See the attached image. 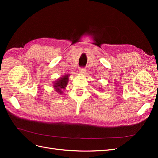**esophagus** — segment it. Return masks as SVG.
Instances as JSON below:
<instances>
[{"label": "esophagus", "mask_w": 158, "mask_h": 158, "mask_svg": "<svg viewBox=\"0 0 158 158\" xmlns=\"http://www.w3.org/2000/svg\"><path fill=\"white\" fill-rule=\"evenodd\" d=\"M86 72V69L84 68V67H81L79 69V73L81 74H84Z\"/></svg>", "instance_id": "esophagus-1"}]
</instances>
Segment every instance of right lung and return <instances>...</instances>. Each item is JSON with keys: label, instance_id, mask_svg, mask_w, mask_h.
<instances>
[{"label": "right lung", "instance_id": "1", "mask_svg": "<svg viewBox=\"0 0 158 158\" xmlns=\"http://www.w3.org/2000/svg\"><path fill=\"white\" fill-rule=\"evenodd\" d=\"M69 81V75H66L64 76H63L61 78H60L57 81H55V83H53V87L56 89V91L62 94V90L66 88V86L67 85V83H68Z\"/></svg>", "mask_w": 158, "mask_h": 158}]
</instances>
